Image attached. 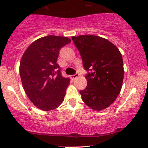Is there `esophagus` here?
<instances>
[{"mask_svg":"<svg viewBox=\"0 0 148 148\" xmlns=\"http://www.w3.org/2000/svg\"><path fill=\"white\" fill-rule=\"evenodd\" d=\"M79 75H80V74L78 73V72H76V74H74V75H71V76H70V78H71V79L72 80H74V79H76L77 77L78 76H79Z\"/></svg>","mask_w":148,"mask_h":148,"instance_id":"esophagus-1","label":"esophagus"}]
</instances>
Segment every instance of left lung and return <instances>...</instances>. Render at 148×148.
Here are the masks:
<instances>
[{"mask_svg": "<svg viewBox=\"0 0 148 148\" xmlns=\"http://www.w3.org/2000/svg\"><path fill=\"white\" fill-rule=\"evenodd\" d=\"M88 72L87 86L80 91L82 101L91 109L101 111L115 101L121 89L123 62L117 47L95 35L72 37Z\"/></svg>", "mask_w": 148, "mask_h": 148, "instance_id": "1", "label": "left lung"}]
</instances>
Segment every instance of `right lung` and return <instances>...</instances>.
I'll use <instances>...</instances> for the list:
<instances>
[{"mask_svg": "<svg viewBox=\"0 0 148 148\" xmlns=\"http://www.w3.org/2000/svg\"><path fill=\"white\" fill-rule=\"evenodd\" d=\"M70 41L66 37H41L28 47L21 60L24 90L33 105L43 111L56 109L64 100L70 79L62 76L56 62L60 49Z\"/></svg>", "mask_w": 148, "mask_h": 148, "instance_id": "add662e5", "label": "right lung"}]
</instances>
